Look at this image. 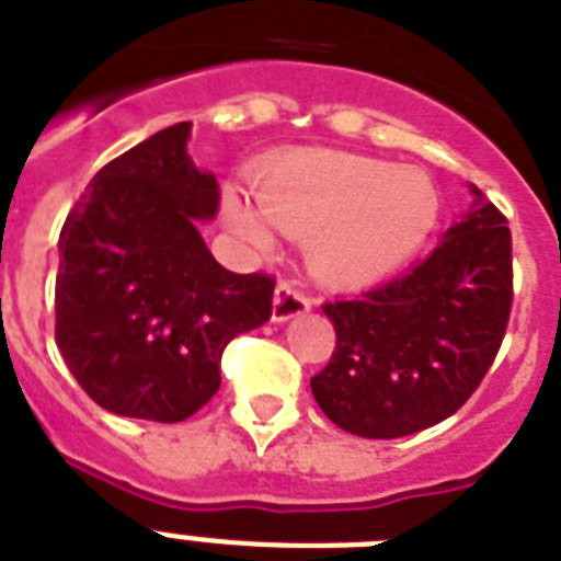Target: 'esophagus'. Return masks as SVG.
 Instances as JSON below:
<instances>
[{"label": "esophagus", "mask_w": 561, "mask_h": 561, "mask_svg": "<svg viewBox=\"0 0 561 561\" xmlns=\"http://www.w3.org/2000/svg\"><path fill=\"white\" fill-rule=\"evenodd\" d=\"M310 308V296L296 282H279L273 296V322H288Z\"/></svg>", "instance_id": "34e87169"}]
</instances>
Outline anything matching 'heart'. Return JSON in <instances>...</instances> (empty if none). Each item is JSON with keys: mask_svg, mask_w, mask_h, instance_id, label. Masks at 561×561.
Returning <instances> with one entry per match:
<instances>
[{"mask_svg": "<svg viewBox=\"0 0 561 561\" xmlns=\"http://www.w3.org/2000/svg\"><path fill=\"white\" fill-rule=\"evenodd\" d=\"M255 210L230 202V219L259 248L273 228L310 237V265L333 285H365L419 251L439 216V193L416 168L342 150H302L253 182Z\"/></svg>", "mask_w": 561, "mask_h": 561, "instance_id": "obj_1", "label": "heart"}]
</instances>
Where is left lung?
Returning a JSON list of instances; mask_svg holds the SVG:
<instances>
[{
  "mask_svg": "<svg viewBox=\"0 0 561 561\" xmlns=\"http://www.w3.org/2000/svg\"><path fill=\"white\" fill-rule=\"evenodd\" d=\"M513 305L511 228L473 205L431 256L359 296L324 302L336 347L310 379L322 413L365 439H399L448 419L496 359Z\"/></svg>",
  "mask_w": 561,
  "mask_h": 561,
  "instance_id": "left-lung-1",
  "label": "left lung"
}]
</instances>
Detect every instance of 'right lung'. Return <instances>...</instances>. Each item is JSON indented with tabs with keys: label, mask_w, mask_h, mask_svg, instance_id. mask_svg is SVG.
Masks as SVG:
<instances>
[{
	"label": "right lung",
	"mask_w": 561,
	"mask_h": 561,
	"mask_svg": "<svg viewBox=\"0 0 561 561\" xmlns=\"http://www.w3.org/2000/svg\"><path fill=\"white\" fill-rule=\"evenodd\" d=\"M187 139L179 122L107 162L59 233L56 345L116 416H193L222 385L225 345L271 319L276 279L222 267L196 228L219 185Z\"/></svg>",
	"instance_id": "add662e5"
}]
</instances>
